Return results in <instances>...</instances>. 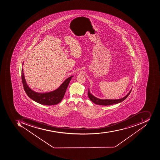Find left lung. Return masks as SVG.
Instances as JSON below:
<instances>
[{"mask_svg":"<svg viewBox=\"0 0 160 160\" xmlns=\"http://www.w3.org/2000/svg\"><path fill=\"white\" fill-rule=\"evenodd\" d=\"M131 90H130V92H128V93L126 95L125 97L123 98H121L119 99H100L99 98H96L95 96H93L92 94L90 93L89 92V89L88 88V97H89V99L92 101L93 102L95 103L96 105H104V106H109V105H114V104H118L119 102H122L123 101L125 100L126 98L128 97V96L129 95V94L131 92Z\"/></svg>","mask_w":160,"mask_h":160,"instance_id":"8db88e82","label":"left lung"}]
</instances>
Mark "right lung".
Instances as JSON below:
<instances>
[{
	"label": "right lung",
	"instance_id": "1",
	"mask_svg": "<svg viewBox=\"0 0 160 160\" xmlns=\"http://www.w3.org/2000/svg\"><path fill=\"white\" fill-rule=\"evenodd\" d=\"M22 65H23V63ZM73 76H70L67 79L65 80L58 88L53 91L49 92L39 93L34 92L29 88L25 78L23 68L21 70L22 83L23 85L24 89L27 95L31 99L38 102L39 104L48 106L56 105L62 101L68 86Z\"/></svg>",
	"mask_w": 160,
	"mask_h": 160
}]
</instances>
